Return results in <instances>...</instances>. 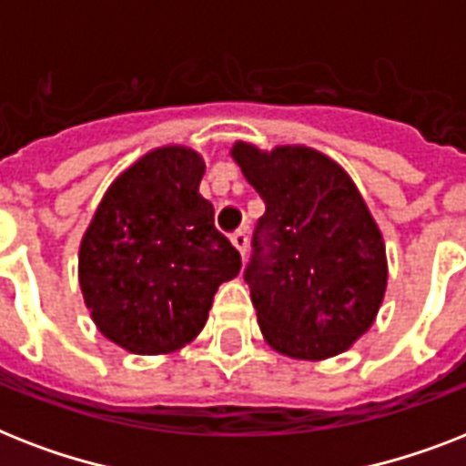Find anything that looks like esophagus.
Segmentation results:
<instances>
[{
    "mask_svg": "<svg viewBox=\"0 0 466 466\" xmlns=\"http://www.w3.org/2000/svg\"><path fill=\"white\" fill-rule=\"evenodd\" d=\"M230 240H233V245H236L238 250H240V255H248V230L245 228H238L233 236H230Z\"/></svg>",
    "mask_w": 466,
    "mask_h": 466,
    "instance_id": "1",
    "label": "esophagus"
}]
</instances>
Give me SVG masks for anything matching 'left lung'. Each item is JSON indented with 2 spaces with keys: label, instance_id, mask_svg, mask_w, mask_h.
I'll list each match as a JSON object with an SVG mask.
<instances>
[{
  "label": "left lung",
  "instance_id": "left-lung-1",
  "mask_svg": "<svg viewBox=\"0 0 466 466\" xmlns=\"http://www.w3.org/2000/svg\"><path fill=\"white\" fill-rule=\"evenodd\" d=\"M264 216L245 267L264 339L291 359L346 351L373 325L387 286L385 245L351 177L305 147L236 144Z\"/></svg>",
  "mask_w": 466,
  "mask_h": 466
}]
</instances>
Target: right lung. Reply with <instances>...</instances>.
I'll list each match as a JSON object with an SVG mask.
<instances>
[{
  "label": "right lung",
  "mask_w": 466,
  "mask_h": 466,
  "mask_svg": "<svg viewBox=\"0 0 466 466\" xmlns=\"http://www.w3.org/2000/svg\"><path fill=\"white\" fill-rule=\"evenodd\" d=\"M202 156L163 147L134 163L103 197L81 240L79 281L93 322L132 353H168L202 332L240 252L199 195Z\"/></svg>",
  "instance_id": "1"
}]
</instances>
